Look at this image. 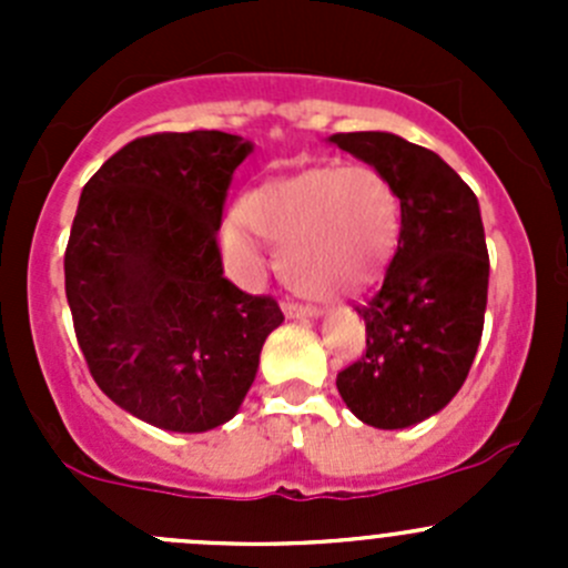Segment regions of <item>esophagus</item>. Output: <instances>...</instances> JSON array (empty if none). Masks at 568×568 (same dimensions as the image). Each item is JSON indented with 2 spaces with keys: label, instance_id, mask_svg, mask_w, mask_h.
Masks as SVG:
<instances>
[{
  "label": "esophagus",
  "instance_id": "obj_1",
  "mask_svg": "<svg viewBox=\"0 0 568 568\" xmlns=\"http://www.w3.org/2000/svg\"><path fill=\"white\" fill-rule=\"evenodd\" d=\"M283 313L288 318H316L321 311L313 305H300V302H283Z\"/></svg>",
  "mask_w": 568,
  "mask_h": 568
}]
</instances>
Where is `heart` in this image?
I'll return each instance as SVG.
<instances>
[{
  "instance_id": "obj_1",
  "label": "heart",
  "mask_w": 568,
  "mask_h": 568,
  "mask_svg": "<svg viewBox=\"0 0 568 568\" xmlns=\"http://www.w3.org/2000/svg\"><path fill=\"white\" fill-rule=\"evenodd\" d=\"M239 222L222 231V250L239 277L261 272L250 233L280 244L285 283L313 300H341L371 288L400 242L398 189L374 164L311 168L274 178L244 194Z\"/></svg>"
}]
</instances>
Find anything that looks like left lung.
<instances>
[{
	"label": "left lung",
	"mask_w": 568,
	"mask_h": 568,
	"mask_svg": "<svg viewBox=\"0 0 568 568\" xmlns=\"http://www.w3.org/2000/svg\"><path fill=\"white\" fill-rule=\"evenodd\" d=\"M329 142L382 170L400 197L385 283L354 307L365 354L337 374V393L368 426H415L462 390L484 332L489 252L478 197L437 153L387 131Z\"/></svg>",
	"instance_id": "1"
}]
</instances>
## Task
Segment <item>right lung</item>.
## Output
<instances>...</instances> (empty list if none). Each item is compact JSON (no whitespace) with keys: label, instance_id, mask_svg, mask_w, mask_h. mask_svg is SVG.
Masks as SVG:
<instances>
[{"label":"right lung","instance_id":"obj_1","mask_svg":"<svg viewBox=\"0 0 568 568\" xmlns=\"http://www.w3.org/2000/svg\"><path fill=\"white\" fill-rule=\"evenodd\" d=\"M252 145L225 131L136 136L84 183L65 296L95 385L156 428L231 420L283 324L272 296L222 274L216 231Z\"/></svg>","mask_w":568,"mask_h":568}]
</instances>
